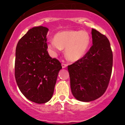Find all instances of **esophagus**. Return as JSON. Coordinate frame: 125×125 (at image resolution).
<instances>
[{
	"label": "esophagus",
	"instance_id": "obj_1",
	"mask_svg": "<svg viewBox=\"0 0 125 125\" xmlns=\"http://www.w3.org/2000/svg\"><path fill=\"white\" fill-rule=\"evenodd\" d=\"M61 66H62V68H65L66 66H67V64H64V63H62V64H61Z\"/></svg>",
	"mask_w": 125,
	"mask_h": 125
}]
</instances>
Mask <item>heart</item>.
I'll return each instance as SVG.
<instances>
[{
    "mask_svg": "<svg viewBox=\"0 0 125 125\" xmlns=\"http://www.w3.org/2000/svg\"><path fill=\"white\" fill-rule=\"evenodd\" d=\"M90 44L89 34L85 31H65L58 32L54 40L48 44V49L52 56L65 48L66 59L76 62L81 59L88 51Z\"/></svg>",
    "mask_w": 125,
    "mask_h": 125,
    "instance_id": "heart-1",
    "label": "heart"
}]
</instances>
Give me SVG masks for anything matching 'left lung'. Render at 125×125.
<instances>
[{
	"mask_svg": "<svg viewBox=\"0 0 125 125\" xmlns=\"http://www.w3.org/2000/svg\"><path fill=\"white\" fill-rule=\"evenodd\" d=\"M92 46L85 55L68 66L74 98L90 102L104 94L112 74L113 53L106 36L92 29Z\"/></svg>",
	"mask_w": 125,
	"mask_h": 125,
	"instance_id": "1",
	"label": "left lung"
}]
</instances>
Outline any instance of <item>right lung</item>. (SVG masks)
Wrapping results in <instances>:
<instances>
[{
  "label": "right lung",
  "instance_id": "right-lung-1",
  "mask_svg": "<svg viewBox=\"0 0 125 125\" xmlns=\"http://www.w3.org/2000/svg\"><path fill=\"white\" fill-rule=\"evenodd\" d=\"M47 27L30 29L17 44L15 76L20 92L31 101L44 104L52 97L61 63L47 51Z\"/></svg>",
  "mask_w": 125,
  "mask_h": 125
}]
</instances>
